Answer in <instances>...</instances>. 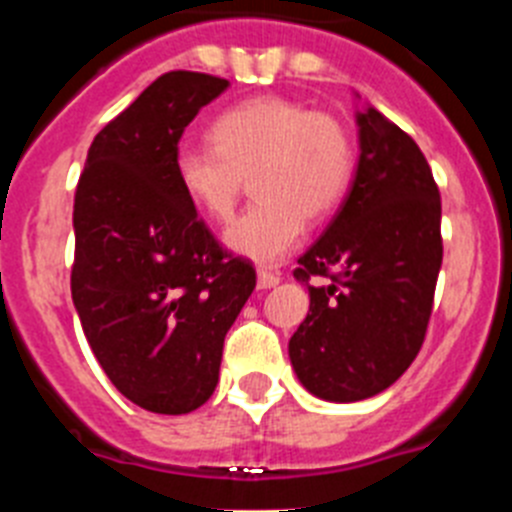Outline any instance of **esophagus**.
<instances>
[{
	"label": "esophagus",
	"mask_w": 512,
	"mask_h": 512,
	"mask_svg": "<svg viewBox=\"0 0 512 512\" xmlns=\"http://www.w3.org/2000/svg\"><path fill=\"white\" fill-rule=\"evenodd\" d=\"M256 284H259V289H274L279 284V274L261 269L259 277H256Z\"/></svg>",
	"instance_id": "34e87169"
}]
</instances>
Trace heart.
Here are the masks:
<instances>
[{
    "label": "heart",
    "instance_id": "obj_1",
    "mask_svg": "<svg viewBox=\"0 0 512 512\" xmlns=\"http://www.w3.org/2000/svg\"><path fill=\"white\" fill-rule=\"evenodd\" d=\"M212 146L176 153L179 187L197 210L225 223L246 176L261 200L228 230L225 246L259 264H277L300 243L307 217L333 212L354 176V140L336 117L284 97H253L217 115Z\"/></svg>",
    "mask_w": 512,
    "mask_h": 512
}]
</instances>
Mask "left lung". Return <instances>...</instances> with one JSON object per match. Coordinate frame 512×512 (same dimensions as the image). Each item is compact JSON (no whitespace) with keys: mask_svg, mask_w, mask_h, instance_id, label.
Segmentation results:
<instances>
[{"mask_svg":"<svg viewBox=\"0 0 512 512\" xmlns=\"http://www.w3.org/2000/svg\"><path fill=\"white\" fill-rule=\"evenodd\" d=\"M356 128L354 182L295 269L310 310L289 338V361L302 387L328 402L366 400L405 374L443 259L441 194L415 140L372 104L356 110ZM310 276L331 282L312 288Z\"/></svg>","mask_w":512,"mask_h":512,"instance_id":"8db88e82","label":"left lung"}]
</instances>
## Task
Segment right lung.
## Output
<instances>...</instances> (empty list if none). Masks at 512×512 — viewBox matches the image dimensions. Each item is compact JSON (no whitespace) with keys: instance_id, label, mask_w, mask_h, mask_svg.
<instances>
[{"instance_id":"1","label":"right lung","mask_w":512,"mask_h":512,"mask_svg":"<svg viewBox=\"0 0 512 512\" xmlns=\"http://www.w3.org/2000/svg\"><path fill=\"white\" fill-rule=\"evenodd\" d=\"M230 81L171 71L92 140L74 200L71 297L99 366L158 415L210 400L223 341L256 287L179 187L184 128Z\"/></svg>"}]
</instances>
